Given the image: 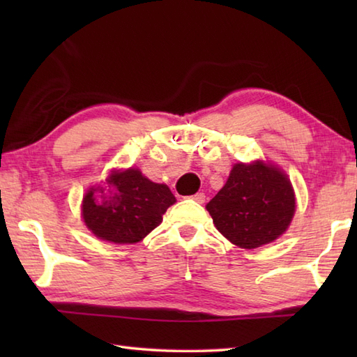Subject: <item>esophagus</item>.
I'll list each match as a JSON object with an SVG mask.
<instances>
[{
	"label": "esophagus",
	"mask_w": 357,
	"mask_h": 357,
	"mask_svg": "<svg viewBox=\"0 0 357 357\" xmlns=\"http://www.w3.org/2000/svg\"><path fill=\"white\" fill-rule=\"evenodd\" d=\"M190 200H193V202H197V203H204V193H202V192H198V193H195V195H192V197H189Z\"/></svg>",
	"instance_id": "esophagus-1"
}]
</instances>
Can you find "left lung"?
<instances>
[{"instance_id": "obj_1", "label": "left lung", "mask_w": 357, "mask_h": 357, "mask_svg": "<svg viewBox=\"0 0 357 357\" xmlns=\"http://www.w3.org/2000/svg\"><path fill=\"white\" fill-rule=\"evenodd\" d=\"M206 209L229 243L255 249L288 228L296 209L294 192L279 168L263 162L236 164Z\"/></svg>"}]
</instances>
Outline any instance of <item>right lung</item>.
Masks as SVG:
<instances>
[{
  "mask_svg": "<svg viewBox=\"0 0 357 357\" xmlns=\"http://www.w3.org/2000/svg\"><path fill=\"white\" fill-rule=\"evenodd\" d=\"M176 202L165 184H155L140 170L113 172L91 187L82 204L86 227L114 244H134L159 227L162 215Z\"/></svg>",
  "mask_w": 357,
  "mask_h": 357,
  "instance_id": "obj_1",
  "label": "right lung"
}]
</instances>
